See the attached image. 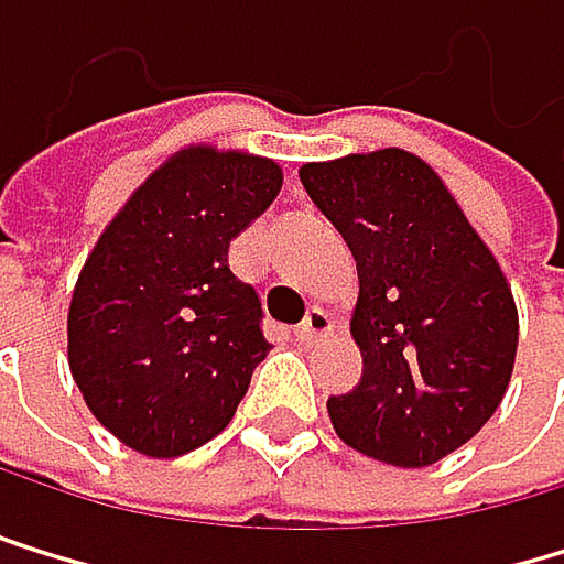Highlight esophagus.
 Returning a JSON list of instances; mask_svg holds the SVG:
<instances>
[{"label":"esophagus","instance_id":"34e87169","mask_svg":"<svg viewBox=\"0 0 564 564\" xmlns=\"http://www.w3.org/2000/svg\"><path fill=\"white\" fill-rule=\"evenodd\" d=\"M332 328H335L332 314H328V311H321V307H311V311H307V317L297 324V338H301L304 345H311V341L328 338V335H332Z\"/></svg>","mask_w":564,"mask_h":564}]
</instances>
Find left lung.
I'll return each mask as SVG.
<instances>
[{
  "mask_svg": "<svg viewBox=\"0 0 564 564\" xmlns=\"http://www.w3.org/2000/svg\"><path fill=\"white\" fill-rule=\"evenodd\" d=\"M301 182L358 263L361 379L328 399L335 433L392 467H430L501 405L518 311L494 253L416 155L304 165Z\"/></svg>",
  "mask_w": 564,
  "mask_h": 564,
  "instance_id": "1",
  "label": "left lung"
}]
</instances>
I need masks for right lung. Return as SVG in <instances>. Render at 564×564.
Instances as JSON below:
<instances>
[{"label": "right lung", "mask_w": 564, "mask_h": 564, "mask_svg": "<svg viewBox=\"0 0 564 564\" xmlns=\"http://www.w3.org/2000/svg\"><path fill=\"white\" fill-rule=\"evenodd\" d=\"M280 182L276 162L185 148L148 175L80 270L74 382L144 457H182L223 433L270 351L260 294L229 270V243Z\"/></svg>", "instance_id": "add662e5"}]
</instances>
